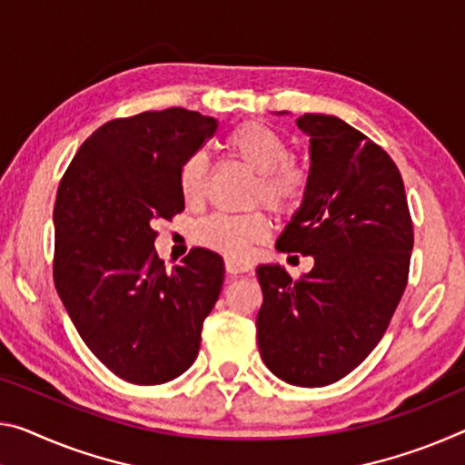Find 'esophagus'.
I'll list each match as a JSON object with an SVG mask.
<instances>
[{"mask_svg":"<svg viewBox=\"0 0 465 465\" xmlns=\"http://www.w3.org/2000/svg\"><path fill=\"white\" fill-rule=\"evenodd\" d=\"M250 264L246 261H238V259H227L225 261V271L230 272V275H240V272H248Z\"/></svg>","mask_w":465,"mask_h":465,"instance_id":"34e87169","label":"esophagus"}]
</instances>
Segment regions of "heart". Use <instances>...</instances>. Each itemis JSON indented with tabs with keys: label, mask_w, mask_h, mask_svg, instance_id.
<instances>
[{
	"label": "heart",
	"mask_w": 465,
	"mask_h": 465,
	"mask_svg": "<svg viewBox=\"0 0 465 465\" xmlns=\"http://www.w3.org/2000/svg\"><path fill=\"white\" fill-rule=\"evenodd\" d=\"M227 149L256 175L252 201L264 203L277 213L296 206L306 190V172L290 161V146L275 128L262 122H244L227 136ZM209 157L196 151L180 169V193L183 203L196 206L204 201L209 186ZM269 217L261 211L244 215L217 213L194 227V240L203 248L215 250L230 259H244L250 246L261 242L269 232Z\"/></svg>",
	"instance_id": "b5f03b06"
}]
</instances>
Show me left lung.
<instances>
[{"mask_svg":"<svg viewBox=\"0 0 465 465\" xmlns=\"http://www.w3.org/2000/svg\"><path fill=\"white\" fill-rule=\"evenodd\" d=\"M296 126L311 138V169L275 248L312 256L314 267L293 282L282 264H259L256 339L275 377L325 387L385 335L408 283L414 230L400 169L379 144L335 115L304 114Z\"/></svg>","mask_w":465,"mask_h":465,"instance_id":"left-lung-1","label":"left lung"}]
</instances>
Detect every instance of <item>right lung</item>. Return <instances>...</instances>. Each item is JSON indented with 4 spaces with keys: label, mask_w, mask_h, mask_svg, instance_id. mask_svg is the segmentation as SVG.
<instances>
[{
    "label": "right lung",
    "mask_w": 465,
    "mask_h": 465,
    "mask_svg": "<svg viewBox=\"0 0 465 465\" xmlns=\"http://www.w3.org/2000/svg\"><path fill=\"white\" fill-rule=\"evenodd\" d=\"M217 126L182 107L112 120L84 140L57 188V293L88 350L134 385L194 364L223 285L217 252L194 248L165 271L153 248V225L183 211V161Z\"/></svg>",
    "instance_id": "right-lung-1"
}]
</instances>
